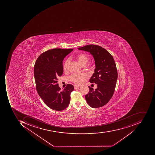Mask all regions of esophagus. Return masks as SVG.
<instances>
[{"mask_svg": "<svg viewBox=\"0 0 155 155\" xmlns=\"http://www.w3.org/2000/svg\"><path fill=\"white\" fill-rule=\"evenodd\" d=\"M80 85H74V88L76 89V88H79V87H80Z\"/></svg>", "mask_w": 155, "mask_h": 155, "instance_id": "esophagus-1", "label": "esophagus"}]
</instances>
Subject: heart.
I'll list each match as a JSON object with an SVG mask.
<instances>
[{"instance_id": "b5f03b06", "label": "heart", "mask_w": 155, "mask_h": 155, "mask_svg": "<svg viewBox=\"0 0 155 155\" xmlns=\"http://www.w3.org/2000/svg\"><path fill=\"white\" fill-rule=\"evenodd\" d=\"M76 59L82 66H85L89 60V57L87 54L84 53H81L76 56ZM69 62H70L69 59H67L65 61L63 64V69L64 71L68 70ZM86 77L87 76L84 74H73L69 77V80L70 81L74 83L78 84V83H81L83 79H85Z\"/></svg>"}]
</instances>
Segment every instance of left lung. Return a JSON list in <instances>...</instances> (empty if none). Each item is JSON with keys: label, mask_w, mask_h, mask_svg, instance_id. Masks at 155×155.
<instances>
[{"label": "left lung", "mask_w": 155, "mask_h": 155, "mask_svg": "<svg viewBox=\"0 0 155 155\" xmlns=\"http://www.w3.org/2000/svg\"><path fill=\"white\" fill-rule=\"evenodd\" d=\"M78 49L90 53L95 61L94 73L89 82L97 84V88L94 90L88 86L86 101L93 108L101 107L106 104L114 93L118 77L114 59L105 49L97 45H88Z\"/></svg>", "instance_id": "obj_1"}]
</instances>
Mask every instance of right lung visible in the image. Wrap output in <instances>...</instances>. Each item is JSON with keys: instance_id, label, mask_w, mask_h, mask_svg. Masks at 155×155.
Returning <instances> with one entry per match:
<instances>
[{"instance_id": "right-lung-1", "label": "right lung", "mask_w": 155, "mask_h": 155, "mask_svg": "<svg viewBox=\"0 0 155 155\" xmlns=\"http://www.w3.org/2000/svg\"><path fill=\"white\" fill-rule=\"evenodd\" d=\"M73 49L54 48L44 52L38 56L34 67L37 91L46 105L61 111L68 107L73 85L67 84L63 90L57 83L58 77L63 74L64 58Z\"/></svg>"}]
</instances>
